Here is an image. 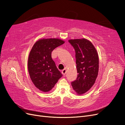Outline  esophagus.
Here are the masks:
<instances>
[{
    "label": "esophagus",
    "instance_id": "obj_1",
    "mask_svg": "<svg viewBox=\"0 0 125 125\" xmlns=\"http://www.w3.org/2000/svg\"><path fill=\"white\" fill-rule=\"evenodd\" d=\"M62 73L63 75H65V74H66V68H64V69L62 71Z\"/></svg>",
    "mask_w": 125,
    "mask_h": 125
}]
</instances>
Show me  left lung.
Returning a JSON list of instances; mask_svg holds the SVG:
<instances>
[{
	"mask_svg": "<svg viewBox=\"0 0 125 125\" xmlns=\"http://www.w3.org/2000/svg\"><path fill=\"white\" fill-rule=\"evenodd\" d=\"M68 42L74 49L78 73L71 85L81 95L89 91L95 82L99 72V56L95 48L88 40L75 39Z\"/></svg>",
	"mask_w": 125,
	"mask_h": 125,
	"instance_id": "1",
	"label": "left lung"
}]
</instances>
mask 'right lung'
Here are the masks:
<instances>
[{
    "mask_svg": "<svg viewBox=\"0 0 125 125\" xmlns=\"http://www.w3.org/2000/svg\"><path fill=\"white\" fill-rule=\"evenodd\" d=\"M65 42L58 39L40 40L34 44L28 59V70L33 84L47 92L62 76L52 58V52Z\"/></svg>",
    "mask_w": 125,
    "mask_h": 125,
    "instance_id": "add662e5",
    "label": "right lung"
}]
</instances>
